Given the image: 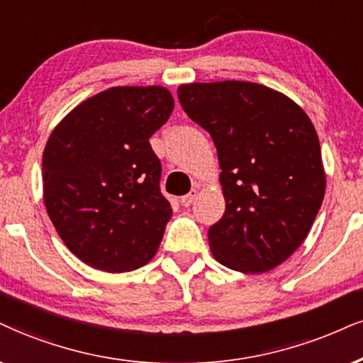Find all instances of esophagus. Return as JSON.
<instances>
[{
	"instance_id": "obj_1",
	"label": "esophagus",
	"mask_w": 363,
	"mask_h": 363,
	"mask_svg": "<svg viewBox=\"0 0 363 363\" xmlns=\"http://www.w3.org/2000/svg\"><path fill=\"white\" fill-rule=\"evenodd\" d=\"M196 196H199V190L194 189V190L190 191V194H186L185 196H182V203L185 205V207H190V205L195 202Z\"/></svg>"
}]
</instances>
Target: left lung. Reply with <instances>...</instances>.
I'll use <instances>...</instances> for the list:
<instances>
[{"mask_svg": "<svg viewBox=\"0 0 363 363\" xmlns=\"http://www.w3.org/2000/svg\"><path fill=\"white\" fill-rule=\"evenodd\" d=\"M191 121L216 143L225 212L208 229L213 257L259 274L284 262L306 239L325 196L318 134L283 92L223 80L178 87Z\"/></svg>", "mask_w": 363, "mask_h": 363, "instance_id": "1", "label": "left lung"}]
</instances>
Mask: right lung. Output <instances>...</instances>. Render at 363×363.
Listing matches in <instances>:
<instances>
[{
  "label": "right lung",
  "mask_w": 363,
  "mask_h": 363,
  "mask_svg": "<svg viewBox=\"0 0 363 363\" xmlns=\"http://www.w3.org/2000/svg\"><path fill=\"white\" fill-rule=\"evenodd\" d=\"M173 96L161 86L111 87L80 102L43 151V202L60 239L94 269L128 272L153 259L173 216L150 138Z\"/></svg>",
  "instance_id": "obj_1"
}]
</instances>
